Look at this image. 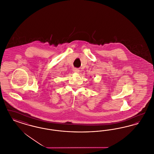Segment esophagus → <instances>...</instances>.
<instances>
[{
  "label": "esophagus",
  "instance_id": "esophagus-1",
  "mask_svg": "<svg viewBox=\"0 0 154 154\" xmlns=\"http://www.w3.org/2000/svg\"><path fill=\"white\" fill-rule=\"evenodd\" d=\"M73 72H75V73H79L80 72V70L79 69H77V68H74L73 69Z\"/></svg>",
  "mask_w": 154,
  "mask_h": 154
}]
</instances>
